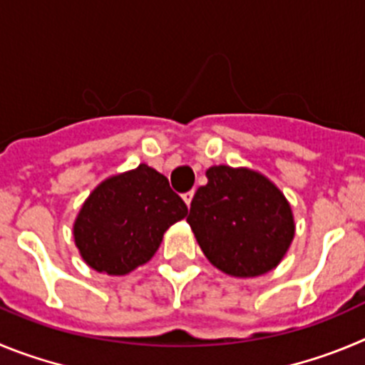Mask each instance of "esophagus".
<instances>
[{
    "mask_svg": "<svg viewBox=\"0 0 365 365\" xmlns=\"http://www.w3.org/2000/svg\"><path fill=\"white\" fill-rule=\"evenodd\" d=\"M192 198H195V190H189V192H185V195H183V200H185L187 207H190V202H192Z\"/></svg>",
    "mask_w": 365,
    "mask_h": 365,
    "instance_id": "obj_1",
    "label": "esophagus"
}]
</instances>
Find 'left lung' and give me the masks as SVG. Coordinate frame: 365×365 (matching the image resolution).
<instances>
[{
    "label": "left lung",
    "instance_id": "obj_1",
    "mask_svg": "<svg viewBox=\"0 0 365 365\" xmlns=\"http://www.w3.org/2000/svg\"><path fill=\"white\" fill-rule=\"evenodd\" d=\"M187 216L203 255L231 277H260L280 264L294 236L293 212L277 185L249 169L216 165Z\"/></svg>",
    "mask_w": 365,
    "mask_h": 365
}]
</instances>
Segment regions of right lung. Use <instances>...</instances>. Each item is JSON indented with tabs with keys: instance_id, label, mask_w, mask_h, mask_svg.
Returning <instances> with one entry per match:
<instances>
[{
	"instance_id": "right-lung-1",
	"label": "right lung",
	"mask_w": 365,
	"mask_h": 365,
	"mask_svg": "<svg viewBox=\"0 0 365 365\" xmlns=\"http://www.w3.org/2000/svg\"><path fill=\"white\" fill-rule=\"evenodd\" d=\"M185 216V202L169 180L142 163L91 192L74 223V240L98 272L127 274L149 262L163 232Z\"/></svg>"
}]
</instances>
